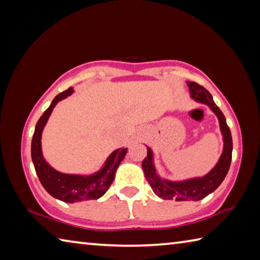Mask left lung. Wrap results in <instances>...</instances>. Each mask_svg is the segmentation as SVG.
I'll use <instances>...</instances> for the list:
<instances>
[{
	"instance_id": "left-lung-1",
	"label": "left lung",
	"mask_w": 260,
	"mask_h": 260,
	"mask_svg": "<svg viewBox=\"0 0 260 260\" xmlns=\"http://www.w3.org/2000/svg\"><path fill=\"white\" fill-rule=\"evenodd\" d=\"M190 98L196 102L208 105L219 120L220 132L222 135L223 148L221 156L212 170L206 173L203 177H197L191 179L181 180V181H172L161 178L157 173L155 162H153V152L151 148L147 147V157L142 161V169L144 171L147 181L150 183L153 192L162 200H175V201H200L213 192L217 189L230 170L232 161L233 151V141L230 127L227 126L226 118L223 116L208 90L204 87L200 86L199 83L187 81Z\"/></svg>"
}]
</instances>
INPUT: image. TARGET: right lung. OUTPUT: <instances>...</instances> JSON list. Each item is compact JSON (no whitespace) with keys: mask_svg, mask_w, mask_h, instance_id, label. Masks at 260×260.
Segmentation results:
<instances>
[{"mask_svg":"<svg viewBox=\"0 0 260 260\" xmlns=\"http://www.w3.org/2000/svg\"><path fill=\"white\" fill-rule=\"evenodd\" d=\"M73 88L70 87L68 90L63 91L52 100L40 119L37 122L33 134L32 146H30V155L35 167L39 180L43 188L55 199L63 201L65 203H76V202L98 200L102 197L112 183L118 166L124 159L127 148H119L112 151L104 165L93 174L80 175V174H67L56 171L46 161L42 155L41 136L45 126L49 119L52 110L59 101L67 99L73 94Z\"/></svg>","mask_w":260,"mask_h":260,"instance_id":"obj_1","label":"right lung"}]
</instances>
